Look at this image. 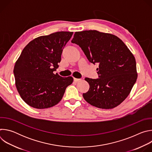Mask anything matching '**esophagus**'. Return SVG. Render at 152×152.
<instances>
[{
    "instance_id": "esophagus-1",
    "label": "esophagus",
    "mask_w": 152,
    "mask_h": 152,
    "mask_svg": "<svg viewBox=\"0 0 152 152\" xmlns=\"http://www.w3.org/2000/svg\"><path fill=\"white\" fill-rule=\"evenodd\" d=\"M74 81L77 82H79L80 81V79H76V78H74Z\"/></svg>"
}]
</instances>
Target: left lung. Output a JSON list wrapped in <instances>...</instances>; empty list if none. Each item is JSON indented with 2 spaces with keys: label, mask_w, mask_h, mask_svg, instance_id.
Instances as JSON below:
<instances>
[{
  "label": "left lung",
  "mask_w": 152,
  "mask_h": 152,
  "mask_svg": "<svg viewBox=\"0 0 152 152\" xmlns=\"http://www.w3.org/2000/svg\"><path fill=\"white\" fill-rule=\"evenodd\" d=\"M72 42L82 49L90 62L99 64V78H85L90 88L83 93L84 99L102 109L119 105L137 79L136 61L131 52L117 36L96 30L76 32Z\"/></svg>",
  "instance_id": "left-lung-1"
}]
</instances>
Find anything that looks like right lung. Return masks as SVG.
I'll list each match as a JSON object with an SVG mask.
<instances>
[{"mask_svg": "<svg viewBox=\"0 0 152 152\" xmlns=\"http://www.w3.org/2000/svg\"><path fill=\"white\" fill-rule=\"evenodd\" d=\"M73 32H56L35 38L26 46L16 61L14 75L17 91L28 105L37 109L55 106L62 99L73 78L53 72Z\"/></svg>", "mask_w": 152, "mask_h": 152, "instance_id": "add662e5", "label": "right lung"}]
</instances>
